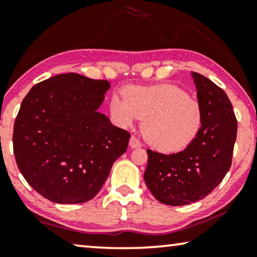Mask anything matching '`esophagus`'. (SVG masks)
I'll list each match as a JSON object with an SVG mask.
<instances>
[{
  "label": "esophagus",
  "instance_id": "esophagus-1",
  "mask_svg": "<svg viewBox=\"0 0 257 257\" xmlns=\"http://www.w3.org/2000/svg\"><path fill=\"white\" fill-rule=\"evenodd\" d=\"M142 146V143L139 142V139L137 138V137L132 136L131 139H130V147H132V149H137V147H140Z\"/></svg>",
  "mask_w": 257,
  "mask_h": 257
}]
</instances>
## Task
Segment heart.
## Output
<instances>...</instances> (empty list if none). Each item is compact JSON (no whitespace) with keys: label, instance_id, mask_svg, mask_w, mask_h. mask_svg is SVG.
<instances>
[{"label":"heart","instance_id":"obj_1","mask_svg":"<svg viewBox=\"0 0 257 257\" xmlns=\"http://www.w3.org/2000/svg\"><path fill=\"white\" fill-rule=\"evenodd\" d=\"M110 112L124 127L144 119L143 135L161 152H178L193 142L202 124V107L173 84L128 86L125 96L112 94Z\"/></svg>","mask_w":257,"mask_h":257}]
</instances>
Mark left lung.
I'll list each match as a JSON object with an SVG mask.
<instances>
[{
	"label": "left lung",
	"mask_w": 257,
	"mask_h": 257,
	"mask_svg": "<svg viewBox=\"0 0 257 257\" xmlns=\"http://www.w3.org/2000/svg\"><path fill=\"white\" fill-rule=\"evenodd\" d=\"M202 107L201 128L184 151L164 154L147 150L144 179L158 201L184 206L213 192L229 171L237 120L224 91L207 77L192 73Z\"/></svg>",
	"instance_id": "obj_1"
}]
</instances>
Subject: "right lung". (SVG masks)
Here are the masks:
<instances>
[{"label":"right lung","mask_w":257,"mask_h":257,"mask_svg":"<svg viewBox=\"0 0 257 257\" xmlns=\"http://www.w3.org/2000/svg\"><path fill=\"white\" fill-rule=\"evenodd\" d=\"M108 89L107 80L70 72L36 84L24 97L14 124V154L28 184L45 199H93L127 150L130 132L97 111Z\"/></svg>","instance_id":"1"}]
</instances>
